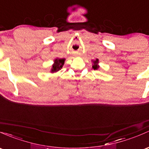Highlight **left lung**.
<instances>
[{
	"mask_svg": "<svg viewBox=\"0 0 149 149\" xmlns=\"http://www.w3.org/2000/svg\"><path fill=\"white\" fill-rule=\"evenodd\" d=\"M98 59H97L96 61H93V63H94V64H93V69H98V65H97V63H98Z\"/></svg>",
	"mask_w": 149,
	"mask_h": 149,
	"instance_id": "obj_1",
	"label": "left lung"
}]
</instances>
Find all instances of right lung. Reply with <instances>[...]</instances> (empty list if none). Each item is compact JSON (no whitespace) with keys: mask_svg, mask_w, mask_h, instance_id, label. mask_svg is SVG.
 Instances as JSON below:
<instances>
[{"mask_svg":"<svg viewBox=\"0 0 149 149\" xmlns=\"http://www.w3.org/2000/svg\"><path fill=\"white\" fill-rule=\"evenodd\" d=\"M65 59L63 58H57L55 60V63L53 65V68L51 69V72H56L62 68L64 64Z\"/></svg>","mask_w":149,"mask_h":149,"instance_id":"1","label":"right lung"}]
</instances>
